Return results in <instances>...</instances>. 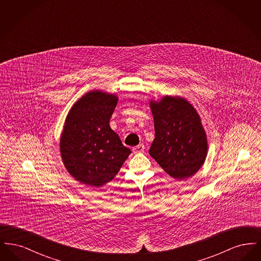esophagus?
I'll return each instance as SVG.
<instances>
[{
    "mask_svg": "<svg viewBox=\"0 0 261 261\" xmlns=\"http://www.w3.org/2000/svg\"><path fill=\"white\" fill-rule=\"evenodd\" d=\"M144 150H145V146L143 144H140L137 147L133 148L134 153H142V152H144Z\"/></svg>",
    "mask_w": 261,
    "mask_h": 261,
    "instance_id": "1",
    "label": "esophagus"
}]
</instances>
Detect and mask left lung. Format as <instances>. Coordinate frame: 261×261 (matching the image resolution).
Segmentation results:
<instances>
[{
    "label": "left lung",
    "instance_id": "1",
    "mask_svg": "<svg viewBox=\"0 0 261 261\" xmlns=\"http://www.w3.org/2000/svg\"><path fill=\"white\" fill-rule=\"evenodd\" d=\"M155 138L149 154L174 179L199 171L207 153V140L195 108L181 97L165 96L149 101Z\"/></svg>",
    "mask_w": 261,
    "mask_h": 261
}]
</instances>
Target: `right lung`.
Segmentation results:
<instances>
[{
	"instance_id": "1",
	"label": "right lung",
	"mask_w": 261,
	"mask_h": 261,
	"mask_svg": "<svg viewBox=\"0 0 261 261\" xmlns=\"http://www.w3.org/2000/svg\"><path fill=\"white\" fill-rule=\"evenodd\" d=\"M115 95L91 91L68 112L61 137L62 162L82 184L101 187L112 181L131 150L110 126Z\"/></svg>"
}]
</instances>
